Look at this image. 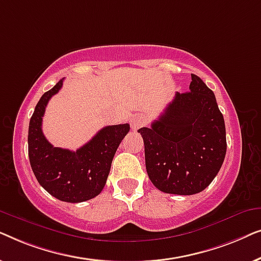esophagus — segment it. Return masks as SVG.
<instances>
[{
    "label": "esophagus",
    "instance_id": "1",
    "mask_svg": "<svg viewBox=\"0 0 261 261\" xmlns=\"http://www.w3.org/2000/svg\"><path fill=\"white\" fill-rule=\"evenodd\" d=\"M129 122H130L132 129L138 130L139 128L142 127L146 123V120H145V117L142 116V115H134V116L130 117Z\"/></svg>",
    "mask_w": 261,
    "mask_h": 261
}]
</instances>
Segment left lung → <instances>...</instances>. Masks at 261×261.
Segmentation results:
<instances>
[{"label": "left lung", "instance_id": "obj_1", "mask_svg": "<svg viewBox=\"0 0 261 261\" xmlns=\"http://www.w3.org/2000/svg\"><path fill=\"white\" fill-rule=\"evenodd\" d=\"M190 91L138 132L145 144L146 170L153 185L173 195H194L212 183L227 151L226 126L214 92L196 74Z\"/></svg>", "mask_w": 261, "mask_h": 261}]
</instances>
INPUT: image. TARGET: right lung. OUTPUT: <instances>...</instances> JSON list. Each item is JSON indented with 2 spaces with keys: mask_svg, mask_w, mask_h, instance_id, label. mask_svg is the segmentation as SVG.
Here are the masks:
<instances>
[{
  "mask_svg": "<svg viewBox=\"0 0 261 261\" xmlns=\"http://www.w3.org/2000/svg\"><path fill=\"white\" fill-rule=\"evenodd\" d=\"M62 85L60 80L35 106L28 128V156L35 178L49 195L80 203L101 194L116 149L130 127L128 123L103 127L76 152L55 147L45 138L41 124L46 106Z\"/></svg>",
  "mask_w": 261,
  "mask_h": 261,
  "instance_id": "obj_1",
  "label": "right lung"
}]
</instances>
